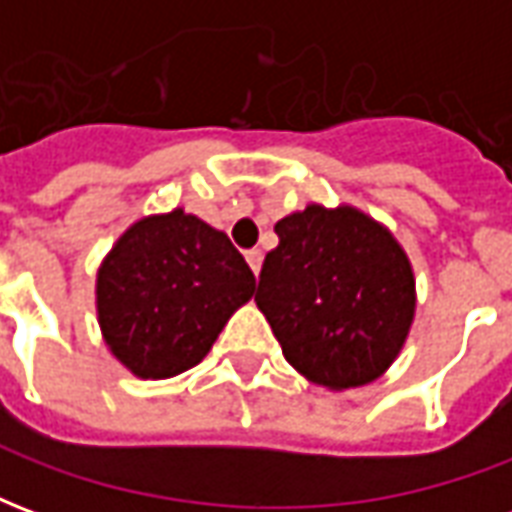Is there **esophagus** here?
<instances>
[{
	"mask_svg": "<svg viewBox=\"0 0 512 512\" xmlns=\"http://www.w3.org/2000/svg\"><path fill=\"white\" fill-rule=\"evenodd\" d=\"M246 263H249V268H252L255 274H260V266H263V252H260V249H249V252H246Z\"/></svg>",
	"mask_w": 512,
	"mask_h": 512,
	"instance_id": "1",
	"label": "esophagus"
}]
</instances>
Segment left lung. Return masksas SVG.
Returning a JSON list of instances; mask_svg holds the SVG:
<instances>
[{
	"label": "left lung",
	"instance_id": "left-lung-1",
	"mask_svg": "<svg viewBox=\"0 0 512 512\" xmlns=\"http://www.w3.org/2000/svg\"><path fill=\"white\" fill-rule=\"evenodd\" d=\"M255 301L290 365L351 389L395 362L414 321V274L392 233L351 205L279 219Z\"/></svg>",
	"mask_w": 512,
	"mask_h": 512
}]
</instances>
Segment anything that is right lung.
Wrapping results in <instances>:
<instances>
[{
  "instance_id": "add662e5",
  "label": "right lung",
  "mask_w": 512,
  "mask_h": 512,
  "mask_svg": "<svg viewBox=\"0 0 512 512\" xmlns=\"http://www.w3.org/2000/svg\"><path fill=\"white\" fill-rule=\"evenodd\" d=\"M252 293L255 274L230 238L180 208L131 224L95 285L106 345L139 378L200 365Z\"/></svg>"
}]
</instances>
